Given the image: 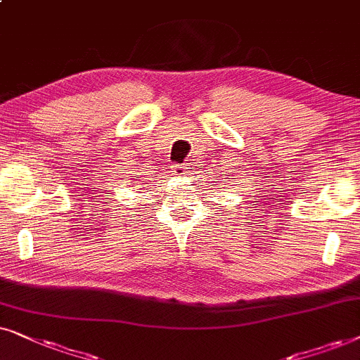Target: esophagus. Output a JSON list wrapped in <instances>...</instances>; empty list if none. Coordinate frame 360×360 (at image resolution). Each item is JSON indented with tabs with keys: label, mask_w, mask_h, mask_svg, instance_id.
Segmentation results:
<instances>
[{
	"label": "esophagus",
	"mask_w": 360,
	"mask_h": 360,
	"mask_svg": "<svg viewBox=\"0 0 360 360\" xmlns=\"http://www.w3.org/2000/svg\"><path fill=\"white\" fill-rule=\"evenodd\" d=\"M191 169H193V162H189V161L183 162V165L174 166V172H177V174H189Z\"/></svg>",
	"instance_id": "34e87169"
}]
</instances>
